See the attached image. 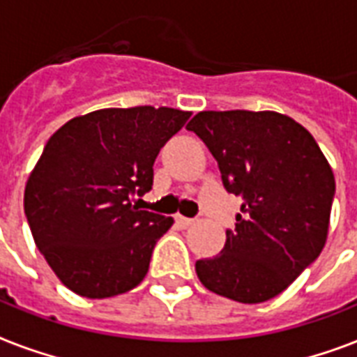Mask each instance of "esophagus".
<instances>
[{
  "mask_svg": "<svg viewBox=\"0 0 357 357\" xmlns=\"http://www.w3.org/2000/svg\"><path fill=\"white\" fill-rule=\"evenodd\" d=\"M176 222H178L179 228H189L190 224L195 222V218H187V217H181V215H176Z\"/></svg>",
  "mask_w": 357,
  "mask_h": 357,
  "instance_id": "esophagus-1",
  "label": "esophagus"
}]
</instances>
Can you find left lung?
Instances as JSON below:
<instances>
[{
    "instance_id": "8db88e82",
    "label": "left lung",
    "mask_w": 357,
    "mask_h": 357,
    "mask_svg": "<svg viewBox=\"0 0 357 357\" xmlns=\"http://www.w3.org/2000/svg\"><path fill=\"white\" fill-rule=\"evenodd\" d=\"M217 159L243 215L217 257L196 261L209 291L259 304L285 291L326 243L335 179L305 128L272 111H204L187 123Z\"/></svg>"
}]
</instances>
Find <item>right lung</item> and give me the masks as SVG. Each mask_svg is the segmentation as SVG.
I'll use <instances>...</instances> for the list:
<instances>
[{
  "label": "right lung",
  "mask_w": 357,
  "mask_h": 357,
  "mask_svg": "<svg viewBox=\"0 0 357 357\" xmlns=\"http://www.w3.org/2000/svg\"><path fill=\"white\" fill-rule=\"evenodd\" d=\"M190 113L139 105L70 120L47 140L25 185L36 248L86 298L128 293L144 280L172 218L133 206L153 185V162Z\"/></svg>",
  "instance_id": "right-lung-1"
}]
</instances>
